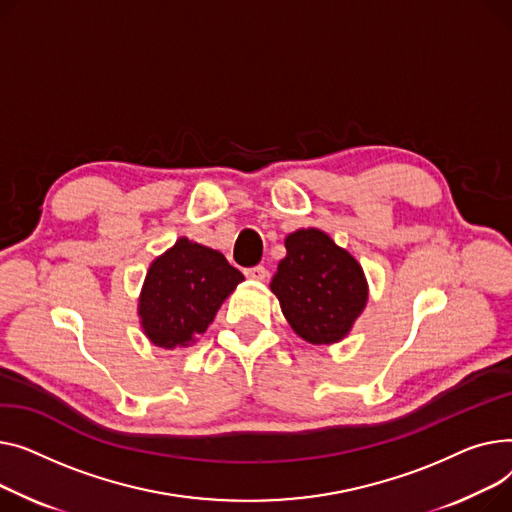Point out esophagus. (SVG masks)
Here are the masks:
<instances>
[{
	"label": "esophagus",
	"instance_id": "obj_1",
	"mask_svg": "<svg viewBox=\"0 0 512 512\" xmlns=\"http://www.w3.org/2000/svg\"><path fill=\"white\" fill-rule=\"evenodd\" d=\"M244 275H246L248 279H252V281H264V279L268 277V273H266V268H264V266H252V268H246V270H244Z\"/></svg>",
	"mask_w": 512,
	"mask_h": 512
}]
</instances>
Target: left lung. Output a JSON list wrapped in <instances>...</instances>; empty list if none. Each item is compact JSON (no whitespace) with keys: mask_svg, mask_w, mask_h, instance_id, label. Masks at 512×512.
I'll return each instance as SVG.
<instances>
[{"mask_svg":"<svg viewBox=\"0 0 512 512\" xmlns=\"http://www.w3.org/2000/svg\"><path fill=\"white\" fill-rule=\"evenodd\" d=\"M285 248L270 291L293 333L312 345L343 341L368 304L362 264L316 227L289 233Z\"/></svg>","mask_w":512,"mask_h":512,"instance_id":"obj_1","label":"left lung"}]
</instances>
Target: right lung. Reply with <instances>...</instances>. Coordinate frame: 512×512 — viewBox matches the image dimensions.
<instances>
[{
	"mask_svg": "<svg viewBox=\"0 0 512 512\" xmlns=\"http://www.w3.org/2000/svg\"><path fill=\"white\" fill-rule=\"evenodd\" d=\"M242 281L219 250L179 237L146 270L138 297L144 337L161 349L192 347Z\"/></svg>",
	"mask_w": 512,
	"mask_h": 512,
	"instance_id": "add662e5",
	"label": "right lung"
}]
</instances>
